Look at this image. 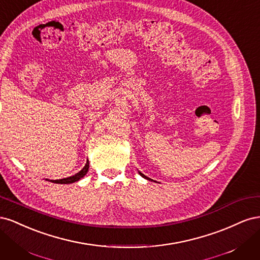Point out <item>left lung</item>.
Instances as JSON below:
<instances>
[{
    "mask_svg": "<svg viewBox=\"0 0 260 260\" xmlns=\"http://www.w3.org/2000/svg\"><path fill=\"white\" fill-rule=\"evenodd\" d=\"M138 172H139V174H140V176H141V177H143L144 179H146V180H148V181H154V180H152V179H149L148 177H146L145 175H143L142 172H141V171H138ZM155 182H156V181H155Z\"/></svg>",
    "mask_w": 260,
    "mask_h": 260,
    "instance_id": "left-lung-1",
    "label": "left lung"
}]
</instances>
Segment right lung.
Returning <instances> with one entry per match:
<instances>
[{
	"mask_svg": "<svg viewBox=\"0 0 260 260\" xmlns=\"http://www.w3.org/2000/svg\"><path fill=\"white\" fill-rule=\"evenodd\" d=\"M89 170V160H86V164L85 166L78 172V174L72 176V177H68V178H64V179H59V180H50L51 182L53 183H59V184H70V183H74V182H77V181H79L81 178H83L86 172H88ZM48 180V179H46Z\"/></svg>",
	"mask_w": 260,
	"mask_h": 260,
	"instance_id": "1",
	"label": "right lung"
}]
</instances>
